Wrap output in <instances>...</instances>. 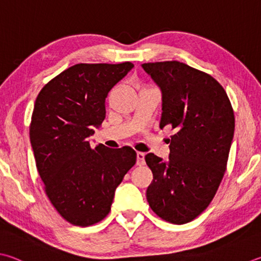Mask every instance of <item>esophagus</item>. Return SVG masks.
<instances>
[{
	"instance_id": "34e87169",
	"label": "esophagus",
	"mask_w": 261,
	"mask_h": 261,
	"mask_svg": "<svg viewBox=\"0 0 261 261\" xmlns=\"http://www.w3.org/2000/svg\"><path fill=\"white\" fill-rule=\"evenodd\" d=\"M144 163H145V153L138 151V153H137V164L143 165Z\"/></svg>"
}]
</instances>
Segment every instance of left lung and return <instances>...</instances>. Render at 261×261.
<instances>
[{
    "instance_id": "1",
    "label": "left lung",
    "mask_w": 261,
    "mask_h": 261,
    "mask_svg": "<svg viewBox=\"0 0 261 261\" xmlns=\"http://www.w3.org/2000/svg\"><path fill=\"white\" fill-rule=\"evenodd\" d=\"M162 93L160 127H172L169 160L145 156L153 172L146 197L171 224H186L210 204L224 177L235 117L224 88L179 61L143 64Z\"/></svg>"
}]
</instances>
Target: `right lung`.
<instances>
[{
	"label": "right lung",
	"instance_id": "add662e5",
	"mask_svg": "<svg viewBox=\"0 0 261 261\" xmlns=\"http://www.w3.org/2000/svg\"><path fill=\"white\" fill-rule=\"evenodd\" d=\"M134 64H77L45 84L37 96L30 138L37 171L64 219L87 227L111 210L115 189L134 167L136 151L90 146L106 116L108 92Z\"/></svg>",
	"mask_w": 261,
	"mask_h": 261
}]
</instances>
